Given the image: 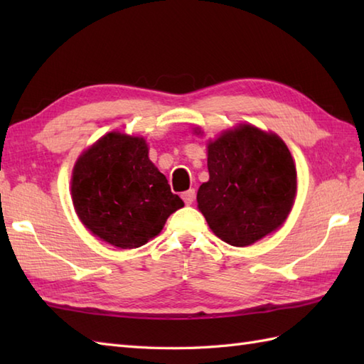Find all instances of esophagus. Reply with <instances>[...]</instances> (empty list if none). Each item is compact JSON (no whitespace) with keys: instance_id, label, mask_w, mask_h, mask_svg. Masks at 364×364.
Returning a JSON list of instances; mask_svg holds the SVG:
<instances>
[{"instance_id":"esophagus-1","label":"esophagus","mask_w":364,"mask_h":364,"mask_svg":"<svg viewBox=\"0 0 364 364\" xmlns=\"http://www.w3.org/2000/svg\"><path fill=\"white\" fill-rule=\"evenodd\" d=\"M183 200H184V203L186 205H192L194 203V200H196V191L194 189H189V191H186L183 194Z\"/></svg>"}]
</instances>
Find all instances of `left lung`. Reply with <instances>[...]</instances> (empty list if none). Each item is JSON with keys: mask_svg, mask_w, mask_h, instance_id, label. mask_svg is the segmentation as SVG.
I'll list each match as a JSON object with an SVG mask.
<instances>
[{"mask_svg": "<svg viewBox=\"0 0 364 364\" xmlns=\"http://www.w3.org/2000/svg\"><path fill=\"white\" fill-rule=\"evenodd\" d=\"M196 136H203L200 127ZM210 180L197 192V208L213 233L249 247L288 219L297 196V170L283 139L250 123L208 139Z\"/></svg>", "mask_w": 364, "mask_h": 364, "instance_id": "1", "label": "left lung"}]
</instances>
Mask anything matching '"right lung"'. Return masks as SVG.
<instances>
[{
  "label": "right lung",
  "mask_w": 364,
  "mask_h": 364,
  "mask_svg": "<svg viewBox=\"0 0 364 364\" xmlns=\"http://www.w3.org/2000/svg\"><path fill=\"white\" fill-rule=\"evenodd\" d=\"M70 194L82 225L117 249L146 244L184 206L150 161L145 139L120 131H109L80 154Z\"/></svg>",
  "instance_id": "1"
}]
</instances>
